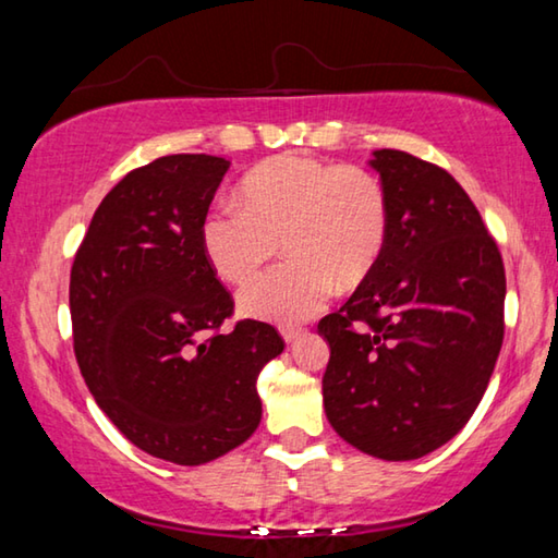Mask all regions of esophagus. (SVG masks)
<instances>
[{
  "mask_svg": "<svg viewBox=\"0 0 558 558\" xmlns=\"http://www.w3.org/2000/svg\"><path fill=\"white\" fill-rule=\"evenodd\" d=\"M280 335H282V339H286V342H295L298 337L305 335V327H282Z\"/></svg>",
  "mask_w": 558,
  "mask_h": 558,
  "instance_id": "esophagus-1",
  "label": "esophagus"
}]
</instances>
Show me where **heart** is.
I'll return each instance as SVG.
<instances>
[{
  "mask_svg": "<svg viewBox=\"0 0 558 558\" xmlns=\"http://www.w3.org/2000/svg\"><path fill=\"white\" fill-rule=\"evenodd\" d=\"M239 202L204 216L202 248L216 276L243 282L286 245L288 260L241 290L243 315L300 323L337 288H356L379 263L391 202L379 177L300 153L260 162L243 177Z\"/></svg>",
  "mask_w": 558,
  "mask_h": 558,
  "instance_id": "1",
  "label": "heart"
}]
</instances>
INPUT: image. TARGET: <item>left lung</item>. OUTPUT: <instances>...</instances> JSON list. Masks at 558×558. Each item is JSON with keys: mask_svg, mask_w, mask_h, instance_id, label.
Wrapping results in <instances>:
<instances>
[{"mask_svg": "<svg viewBox=\"0 0 558 558\" xmlns=\"http://www.w3.org/2000/svg\"><path fill=\"white\" fill-rule=\"evenodd\" d=\"M391 226L376 268L337 313L325 413L349 446L415 460L475 413L505 339V263L483 216L446 169L376 149Z\"/></svg>", "mask_w": 558, "mask_h": 558, "instance_id": "1", "label": "left lung"}]
</instances>
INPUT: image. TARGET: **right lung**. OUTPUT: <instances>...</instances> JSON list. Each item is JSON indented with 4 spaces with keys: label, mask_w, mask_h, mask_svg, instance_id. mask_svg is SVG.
Here are the masks:
<instances>
[{
    "label": "right lung",
    "mask_w": 558,
    "mask_h": 558,
    "mask_svg": "<svg viewBox=\"0 0 558 558\" xmlns=\"http://www.w3.org/2000/svg\"><path fill=\"white\" fill-rule=\"evenodd\" d=\"M223 157L167 155L128 172L93 214L71 268L73 352L90 393L132 446L204 465L253 436L256 381L286 342L233 315L202 248Z\"/></svg>",
    "instance_id": "add662e5"
}]
</instances>
